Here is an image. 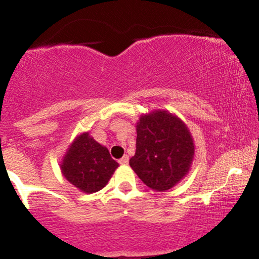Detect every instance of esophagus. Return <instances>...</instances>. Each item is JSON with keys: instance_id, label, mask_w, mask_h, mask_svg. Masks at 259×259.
<instances>
[{"instance_id": "1", "label": "esophagus", "mask_w": 259, "mask_h": 259, "mask_svg": "<svg viewBox=\"0 0 259 259\" xmlns=\"http://www.w3.org/2000/svg\"><path fill=\"white\" fill-rule=\"evenodd\" d=\"M119 163L121 165H126L127 163H129V156L127 154H125V156H123L121 158L119 159Z\"/></svg>"}]
</instances>
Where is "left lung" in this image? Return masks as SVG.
Returning a JSON list of instances; mask_svg holds the SVG:
<instances>
[{
    "label": "left lung",
    "instance_id": "left-lung-1",
    "mask_svg": "<svg viewBox=\"0 0 259 259\" xmlns=\"http://www.w3.org/2000/svg\"><path fill=\"white\" fill-rule=\"evenodd\" d=\"M136 151L129 164L144 184L164 192L189 174L195 141L185 121L175 113L154 109L136 121Z\"/></svg>",
    "mask_w": 259,
    "mask_h": 259
}]
</instances>
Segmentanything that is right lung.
Wrapping results in <instances>:
<instances>
[{
	"instance_id": "right-lung-1",
	"label": "right lung",
	"mask_w": 259,
	"mask_h": 259,
	"mask_svg": "<svg viewBox=\"0 0 259 259\" xmlns=\"http://www.w3.org/2000/svg\"><path fill=\"white\" fill-rule=\"evenodd\" d=\"M119 167L108 148L99 144L90 132L76 135L62 157V175L84 194H94L105 187Z\"/></svg>"
}]
</instances>
